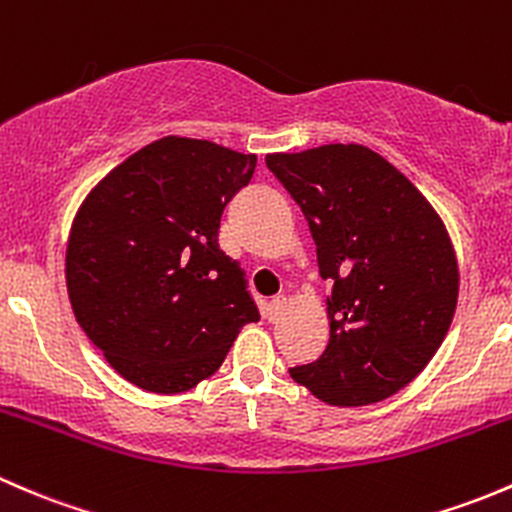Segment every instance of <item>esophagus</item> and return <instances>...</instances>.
Instances as JSON below:
<instances>
[{"label": "esophagus", "mask_w": 512, "mask_h": 512, "mask_svg": "<svg viewBox=\"0 0 512 512\" xmlns=\"http://www.w3.org/2000/svg\"><path fill=\"white\" fill-rule=\"evenodd\" d=\"M286 295H276V298L271 300V303H268V308H266V318L268 320H276L278 315H281V310L286 308Z\"/></svg>", "instance_id": "esophagus-1"}]
</instances>
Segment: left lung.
Returning a JSON list of instances; mask_svg holds the SVG:
<instances>
[{
	"label": "left lung",
	"mask_w": 512,
	"mask_h": 512,
	"mask_svg": "<svg viewBox=\"0 0 512 512\" xmlns=\"http://www.w3.org/2000/svg\"><path fill=\"white\" fill-rule=\"evenodd\" d=\"M303 212L333 283L330 340L291 377L325 404L382 402L429 365L451 328L458 263L424 194L365 145L266 155Z\"/></svg>",
	"instance_id": "8db88e82"
}]
</instances>
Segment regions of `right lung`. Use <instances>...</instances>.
Instances as JSON below:
<instances>
[{"instance_id":"right-lung-1","label":"right lung","mask_w":512,"mask_h":512,"mask_svg":"<svg viewBox=\"0 0 512 512\" xmlns=\"http://www.w3.org/2000/svg\"><path fill=\"white\" fill-rule=\"evenodd\" d=\"M256 155L167 135L108 172L73 219L66 286L73 315L120 377L177 394L212 377L258 308L219 249L226 204Z\"/></svg>"}]
</instances>
